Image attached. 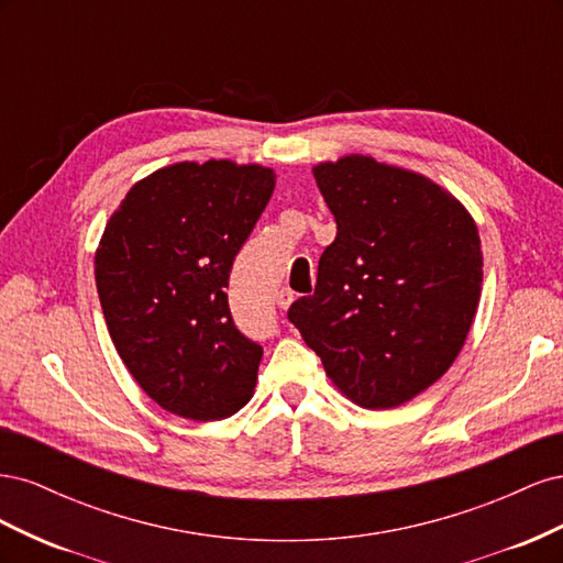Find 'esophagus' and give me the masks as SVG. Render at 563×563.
I'll list each match as a JSON object with an SVG mask.
<instances>
[{
	"mask_svg": "<svg viewBox=\"0 0 563 563\" xmlns=\"http://www.w3.org/2000/svg\"><path fill=\"white\" fill-rule=\"evenodd\" d=\"M291 302H294V294L288 291V288H282V291H277L279 310H288V308H291Z\"/></svg>",
	"mask_w": 563,
	"mask_h": 563,
	"instance_id": "34e87169",
	"label": "esophagus"
}]
</instances>
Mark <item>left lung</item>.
Wrapping results in <instances>:
<instances>
[{"label": "left lung", "mask_w": 563, "mask_h": 563, "mask_svg": "<svg viewBox=\"0 0 563 563\" xmlns=\"http://www.w3.org/2000/svg\"><path fill=\"white\" fill-rule=\"evenodd\" d=\"M277 176L232 159L176 162L135 183L96 249V286L131 376L164 411L223 420L249 404L263 347L236 331V253Z\"/></svg>", "instance_id": "obj_1"}]
</instances>
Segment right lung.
I'll return each mask as SVG.
<instances>
[{
	"label": "right lung",
	"instance_id": "add662e5",
	"mask_svg": "<svg viewBox=\"0 0 563 563\" xmlns=\"http://www.w3.org/2000/svg\"><path fill=\"white\" fill-rule=\"evenodd\" d=\"M312 174L338 234L314 296L288 319L347 399L397 408L465 345L484 282L479 230L449 190L408 168L345 155Z\"/></svg>",
	"mask_w": 563,
	"mask_h": 563
}]
</instances>
